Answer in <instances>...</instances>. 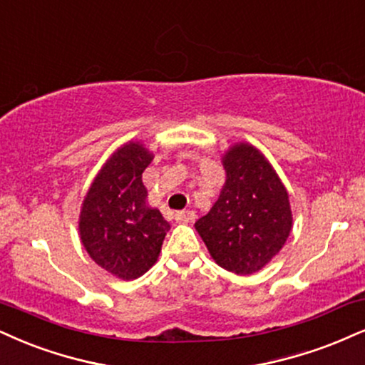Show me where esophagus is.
Listing matches in <instances>:
<instances>
[{
    "label": "esophagus",
    "instance_id": "1",
    "mask_svg": "<svg viewBox=\"0 0 365 365\" xmlns=\"http://www.w3.org/2000/svg\"><path fill=\"white\" fill-rule=\"evenodd\" d=\"M195 218V211H178V213H175V222L178 223H192Z\"/></svg>",
    "mask_w": 365,
    "mask_h": 365
}]
</instances>
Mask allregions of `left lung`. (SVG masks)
Returning <instances> with one entry per match:
<instances>
[{"mask_svg": "<svg viewBox=\"0 0 365 365\" xmlns=\"http://www.w3.org/2000/svg\"><path fill=\"white\" fill-rule=\"evenodd\" d=\"M227 179L217 203L195 223L220 267L249 276L286 244L292 228L289 196L259 148L240 142L223 155Z\"/></svg>", "mask_w": 365, "mask_h": 365, "instance_id": "obj_1", "label": "left lung"}]
</instances>
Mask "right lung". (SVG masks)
I'll return each instance as SVG.
<instances>
[{
  "mask_svg": "<svg viewBox=\"0 0 365 365\" xmlns=\"http://www.w3.org/2000/svg\"><path fill=\"white\" fill-rule=\"evenodd\" d=\"M154 159L142 142H127L105 162L84 196L79 235L94 262L123 281L157 262L170 225L147 205L142 174Z\"/></svg>",
  "mask_w": 365,
  "mask_h": 365,
  "instance_id": "obj_1",
  "label": "right lung"
}]
</instances>
